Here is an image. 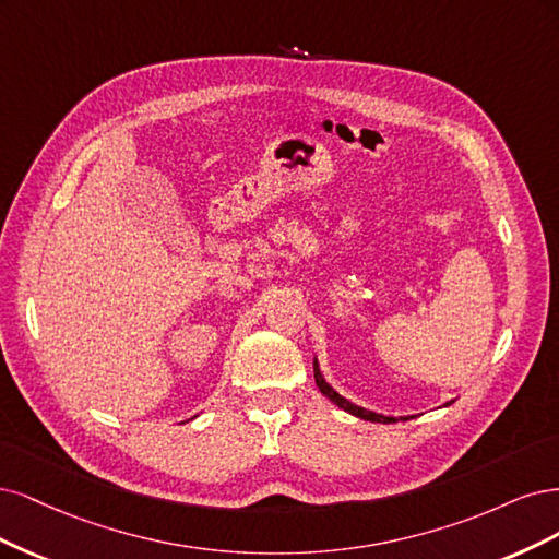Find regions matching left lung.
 I'll use <instances>...</instances> for the list:
<instances>
[{"mask_svg": "<svg viewBox=\"0 0 559 559\" xmlns=\"http://www.w3.org/2000/svg\"><path fill=\"white\" fill-rule=\"evenodd\" d=\"M313 376H316V385H318V390L325 394V397L330 400V402H334L338 408H344V411H348L350 416H357V418H362V420H369V423H383V425H388V423H397L394 418H390V416H381V413H373V411H367V408H362V406H357V404H353V402H348V400H344L341 397V394L330 385V383H325V378L320 376V369H318V362H313ZM406 420V418H404Z\"/></svg>", "mask_w": 559, "mask_h": 559, "instance_id": "1", "label": "left lung"}]
</instances>
